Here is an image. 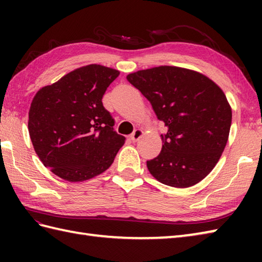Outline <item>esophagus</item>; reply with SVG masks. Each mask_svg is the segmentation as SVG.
<instances>
[{"label":"esophagus","instance_id":"34e87169","mask_svg":"<svg viewBox=\"0 0 262 262\" xmlns=\"http://www.w3.org/2000/svg\"><path fill=\"white\" fill-rule=\"evenodd\" d=\"M142 135H143V130L135 129L134 132H133V134L130 135V140L135 143V142H137L138 140H140V138L142 137Z\"/></svg>","mask_w":262,"mask_h":262}]
</instances>
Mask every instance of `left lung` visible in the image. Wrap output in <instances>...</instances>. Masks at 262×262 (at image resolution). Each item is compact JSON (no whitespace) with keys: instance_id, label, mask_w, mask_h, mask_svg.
<instances>
[{"instance_id":"obj_1","label":"left lung","mask_w":262,"mask_h":262,"mask_svg":"<svg viewBox=\"0 0 262 262\" xmlns=\"http://www.w3.org/2000/svg\"><path fill=\"white\" fill-rule=\"evenodd\" d=\"M168 127L163 146L146 161L160 182L188 188L214 169L230 134L232 110L224 92L207 76L176 66H159L127 75Z\"/></svg>"}]
</instances>
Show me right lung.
<instances>
[{
  "instance_id": "add662e5",
  "label": "right lung",
  "mask_w": 262,
  "mask_h": 262,
  "mask_svg": "<svg viewBox=\"0 0 262 262\" xmlns=\"http://www.w3.org/2000/svg\"><path fill=\"white\" fill-rule=\"evenodd\" d=\"M119 72L88 65L40 89L31 102L29 129L33 148L46 168L71 182L107 170L124 145L102 97Z\"/></svg>"
}]
</instances>
